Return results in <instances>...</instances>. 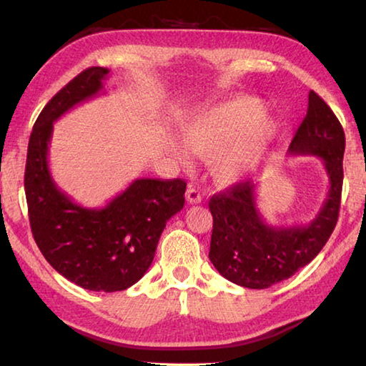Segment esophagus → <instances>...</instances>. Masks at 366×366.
Masks as SVG:
<instances>
[{
    "mask_svg": "<svg viewBox=\"0 0 366 366\" xmlns=\"http://www.w3.org/2000/svg\"><path fill=\"white\" fill-rule=\"evenodd\" d=\"M185 198H187V202L189 203H200L202 202V194L200 192H198L195 187H190L187 189V192H185Z\"/></svg>",
    "mask_w": 366,
    "mask_h": 366,
    "instance_id": "1",
    "label": "esophagus"
}]
</instances>
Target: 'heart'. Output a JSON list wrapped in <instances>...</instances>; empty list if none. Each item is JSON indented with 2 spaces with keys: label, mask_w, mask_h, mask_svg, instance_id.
Instances as JSON below:
<instances>
[{
  "label": "heart",
  "mask_w": 366,
  "mask_h": 366,
  "mask_svg": "<svg viewBox=\"0 0 366 366\" xmlns=\"http://www.w3.org/2000/svg\"><path fill=\"white\" fill-rule=\"evenodd\" d=\"M280 135V124L253 97H232L190 113L179 124V137L168 142L172 157L184 166L190 153L208 157L209 172L221 185L250 177L268 157Z\"/></svg>",
  "instance_id": "obj_1"
}]
</instances>
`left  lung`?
<instances>
[{"label": "left lung", "instance_id": "left-lung-1", "mask_svg": "<svg viewBox=\"0 0 366 366\" xmlns=\"http://www.w3.org/2000/svg\"><path fill=\"white\" fill-rule=\"evenodd\" d=\"M344 150L342 126L323 98L312 90L307 116L290 142L289 153L312 154L325 161L330 190L323 207L307 226L274 227L259 214L252 181L213 195L208 203L213 214L209 259L221 276L237 286L266 289L289 280L318 255L339 218Z\"/></svg>", "mask_w": 366, "mask_h": 366}]
</instances>
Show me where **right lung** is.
Returning a JSON list of instances; mask_svg holds the SVG:
<instances>
[{
  "label": "right lung",
  "mask_w": 366,
  "mask_h": 366,
  "mask_svg": "<svg viewBox=\"0 0 366 366\" xmlns=\"http://www.w3.org/2000/svg\"><path fill=\"white\" fill-rule=\"evenodd\" d=\"M109 76L89 67L61 89L35 121L26 163L30 227L46 262L66 280L95 292L134 286L153 262L166 222L185 203L182 179H137L103 208H85L54 184L48 168L53 122L97 97Z\"/></svg>",
  "instance_id": "1"
}]
</instances>
